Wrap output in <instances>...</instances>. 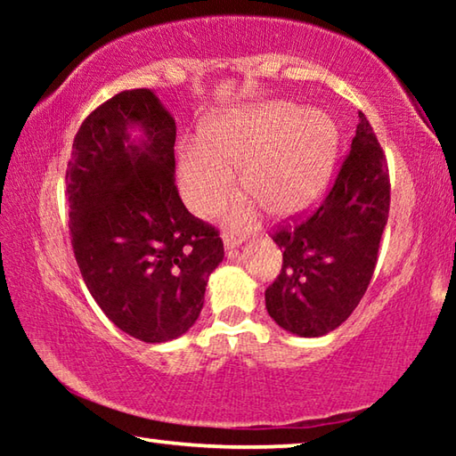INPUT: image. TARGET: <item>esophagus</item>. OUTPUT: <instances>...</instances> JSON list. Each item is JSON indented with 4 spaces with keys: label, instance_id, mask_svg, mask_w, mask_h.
<instances>
[{
    "label": "esophagus",
    "instance_id": "obj_1",
    "mask_svg": "<svg viewBox=\"0 0 456 456\" xmlns=\"http://www.w3.org/2000/svg\"><path fill=\"white\" fill-rule=\"evenodd\" d=\"M243 241V237L239 235V233H235L233 229H227V231H223V243H225V249L227 251H233L235 247H239V243Z\"/></svg>",
    "mask_w": 456,
    "mask_h": 456
}]
</instances>
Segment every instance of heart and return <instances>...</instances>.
<instances>
[{"label":"heart","mask_w":456,"mask_h":456,"mask_svg":"<svg viewBox=\"0 0 456 456\" xmlns=\"http://www.w3.org/2000/svg\"><path fill=\"white\" fill-rule=\"evenodd\" d=\"M336 151V126L323 112L289 102L247 106L207 122L203 141L183 142V197L192 211L207 213L235 189L233 167L243 165L245 187L273 215L291 217L326 191ZM231 217L245 221L249 207L237 205Z\"/></svg>","instance_id":"heart-1"}]
</instances>
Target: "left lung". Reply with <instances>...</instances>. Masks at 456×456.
I'll use <instances>...</instances> for the list:
<instances>
[{
    "label": "left lung",
    "mask_w": 456,
    "mask_h": 456,
    "mask_svg": "<svg viewBox=\"0 0 456 456\" xmlns=\"http://www.w3.org/2000/svg\"><path fill=\"white\" fill-rule=\"evenodd\" d=\"M358 118L352 149L322 205L272 235L283 265L265 289L267 314L302 338L328 334L356 310L388 223V163L364 112Z\"/></svg>",
    "instance_id": "8db88e82"
}]
</instances>
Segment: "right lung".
<instances>
[{"mask_svg":"<svg viewBox=\"0 0 456 456\" xmlns=\"http://www.w3.org/2000/svg\"><path fill=\"white\" fill-rule=\"evenodd\" d=\"M145 138L136 145L129 128ZM175 118L154 92L125 90L92 110L66 168L74 256L114 326L146 344L197 322L223 261L219 231L183 205L175 184Z\"/></svg>","mask_w":456,"mask_h":456,"instance_id":"add662e5","label":"right lung"}]
</instances>
